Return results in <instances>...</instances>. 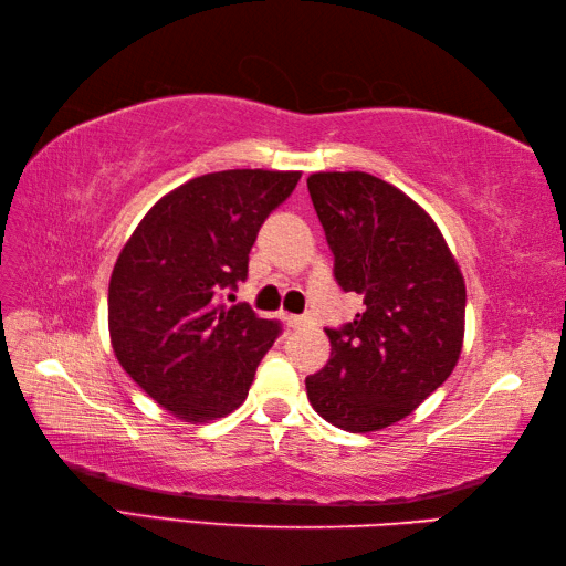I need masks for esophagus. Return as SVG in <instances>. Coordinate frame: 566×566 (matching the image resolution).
I'll use <instances>...</instances> for the list:
<instances>
[{"label":"esophagus","mask_w":566,"mask_h":566,"mask_svg":"<svg viewBox=\"0 0 566 566\" xmlns=\"http://www.w3.org/2000/svg\"><path fill=\"white\" fill-rule=\"evenodd\" d=\"M284 321H286V326H290V328H304L311 323L308 316H294V314H284Z\"/></svg>","instance_id":"esophagus-1"}]
</instances>
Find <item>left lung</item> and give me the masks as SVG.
I'll return each mask as SVG.
<instances>
[{"mask_svg":"<svg viewBox=\"0 0 566 566\" xmlns=\"http://www.w3.org/2000/svg\"><path fill=\"white\" fill-rule=\"evenodd\" d=\"M311 201L335 255V280L365 311L326 331L331 359L306 377L321 418L375 432L413 413L452 375L467 290L430 213L369 172H314Z\"/></svg>","mask_w":566,"mask_h":566,"instance_id":"1","label":"left lung"}]
</instances>
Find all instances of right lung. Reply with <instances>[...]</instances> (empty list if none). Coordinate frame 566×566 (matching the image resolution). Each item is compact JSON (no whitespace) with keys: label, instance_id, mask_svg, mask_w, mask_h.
I'll return each mask as SVG.
<instances>
[{"label":"right lung","instance_id":"1","mask_svg":"<svg viewBox=\"0 0 566 566\" xmlns=\"http://www.w3.org/2000/svg\"><path fill=\"white\" fill-rule=\"evenodd\" d=\"M302 172L223 170L167 191L143 216L109 280V338L128 377L185 423H209L245 401L280 323L219 292L248 276L270 211Z\"/></svg>","mask_w":566,"mask_h":566}]
</instances>
